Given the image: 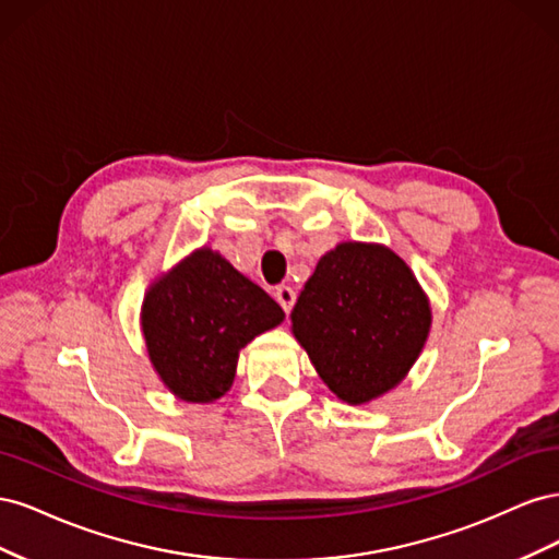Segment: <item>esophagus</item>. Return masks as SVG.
Wrapping results in <instances>:
<instances>
[{"instance_id":"obj_1","label":"esophagus","mask_w":559,"mask_h":559,"mask_svg":"<svg viewBox=\"0 0 559 559\" xmlns=\"http://www.w3.org/2000/svg\"><path fill=\"white\" fill-rule=\"evenodd\" d=\"M275 298H277V302H280V306H282V310H284V312H292L294 302H296V292L292 289V286L282 284V286H277Z\"/></svg>"}]
</instances>
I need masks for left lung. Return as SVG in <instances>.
Segmentation results:
<instances>
[{
	"label": "left lung",
	"mask_w": 559,
	"mask_h": 559,
	"mask_svg": "<svg viewBox=\"0 0 559 559\" xmlns=\"http://www.w3.org/2000/svg\"><path fill=\"white\" fill-rule=\"evenodd\" d=\"M292 321L331 392L366 403L408 373L425 347L431 310L394 251L345 242L321 257Z\"/></svg>",
	"instance_id": "obj_1"
}]
</instances>
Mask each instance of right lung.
<instances>
[{
    "label": "right lung",
    "mask_w": 559,
    "mask_h": 559,
    "mask_svg": "<svg viewBox=\"0 0 559 559\" xmlns=\"http://www.w3.org/2000/svg\"><path fill=\"white\" fill-rule=\"evenodd\" d=\"M282 308L226 259L200 249L151 286L142 331L151 364L183 401L222 399L240 349L277 326Z\"/></svg>",
    "instance_id": "right-lung-1"
}]
</instances>
